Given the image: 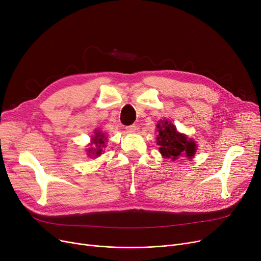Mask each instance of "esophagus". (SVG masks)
<instances>
[{"mask_svg":"<svg viewBox=\"0 0 261 261\" xmlns=\"http://www.w3.org/2000/svg\"><path fill=\"white\" fill-rule=\"evenodd\" d=\"M126 130H127V132H129V133H133V132H135V130H136V126H135V125L127 126V127H126Z\"/></svg>","mask_w":261,"mask_h":261,"instance_id":"esophagus-1","label":"esophagus"}]
</instances>
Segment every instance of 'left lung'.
<instances>
[{
	"instance_id": "1",
	"label": "left lung",
	"mask_w": 261,
	"mask_h": 261,
	"mask_svg": "<svg viewBox=\"0 0 261 261\" xmlns=\"http://www.w3.org/2000/svg\"><path fill=\"white\" fill-rule=\"evenodd\" d=\"M160 122L161 125L158 123L159 135L156 143L160 146L162 155L172 161L182 156H187V159L193 158L196 153L195 142L177 132L175 127L168 120H161Z\"/></svg>"
}]
</instances>
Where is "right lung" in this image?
<instances>
[{"label":"right lung","mask_w":261,"mask_h":261,"mask_svg":"<svg viewBox=\"0 0 261 261\" xmlns=\"http://www.w3.org/2000/svg\"><path fill=\"white\" fill-rule=\"evenodd\" d=\"M92 141H93V144L95 145L96 148L89 149L88 150L89 154H92V155H95V156L97 155L98 156L101 153V151H102L101 147H105V141H106L105 135L102 133H100V132H97V133L95 134L94 138L92 139Z\"/></svg>","instance_id":"obj_1"}]
</instances>
